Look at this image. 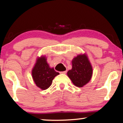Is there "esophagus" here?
Here are the masks:
<instances>
[{"instance_id": "esophagus-1", "label": "esophagus", "mask_w": 123, "mask_h": 123, "mask_svg": "<svg viewBox=\"0 0 123 123\" xmlns=\"http://www.w3.org/2000/svg\"><path fill=\"white\" fill-rule=\"evenodd\" d=\"M61 74H66L67 73V71H63V72H60Z\"/></svg>"}]
</instances>
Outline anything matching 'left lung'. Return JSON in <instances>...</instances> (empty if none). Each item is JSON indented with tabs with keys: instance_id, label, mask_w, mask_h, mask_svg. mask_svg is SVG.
<instances>
[{
	"instance_id": "1",
	"label": "left lung",
	"mask_w": 123,
	"mask_h": 123,
	"mask_svg": "<svg viewBox=\"0 0 123 123\" xmlns=\"http://www.w3.org/2000/svg\"><path fill=\"white\" fill-rule=\"evenodd\" d=\"M68 76L76 86L82 87L89 82L92 74V68L86 55H79L72 60V69Z\"/></svg>"
}]
</instances>
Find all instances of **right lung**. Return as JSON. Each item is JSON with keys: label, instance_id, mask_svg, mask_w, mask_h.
<instances>
[{"label": "right lung", "instance_id": "1", "mask_svg": "<svg viewBox=\"0 0 123 123\" xmlns=\"http://www.w3.org/2000/svg\"><path fill=\"white\" fill-rule=\"evenodd\" d=\"M32 77L35 84L42 90H46L51 85L58 72L55 71L54 68H51L46 61L45 57L39 58L36 61L32 72Z\"/></svg>", "mask_w": 123, "mask_h": 123}]
</instances>
